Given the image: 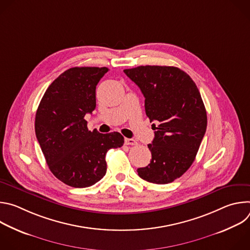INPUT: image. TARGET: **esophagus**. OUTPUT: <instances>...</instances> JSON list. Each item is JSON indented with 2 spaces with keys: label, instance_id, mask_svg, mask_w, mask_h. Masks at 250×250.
Returning a JSON list of instances; mask_svg holds the SVG:
<instances>
[{
  "label": "esophagus",
  "instance_id": "34e87169",
  "mask_svg": "<svg viewBox=\"0 0 250 250\" xmlns=\"http://www.w3.org/2000/svg\"><path fill=\"white\" fill-rule=\"evenodd\" d=\"M125 144L126 146H136L137 142L132 138H125Z\"/></svg>",
  "mask_w": 250,
  "mask_h": 250
}]
</instances>
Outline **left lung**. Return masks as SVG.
Segmentation results:
<instances>
[{
    "label": "left lung",
    "instance_id": "8db88e82",
    "mask_svg": "<svg viewBox=\"0 0 250 250\" xmlns=\"http://www.w3.org/2000/svg\"><path fill=\"white\" fill-rule=\"evenodd\" d=\"M125 75L144 94L146 113L154 128L150 163L137 169L142 179L168 184L192 165L207 129V112L192 78L173 66H138Z\"/></svg>",
    "mask_w": 250,
    "mask_h": 250
}]
</instances>
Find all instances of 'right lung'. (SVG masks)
I'll use <instances>...</instances> for the list:
<instances>
[{"label":"right lung","instance_id":"1","mask_svg":"<svg viewBox=\"0 0 250 250\" xmlns=\"http://www.w3.org/2000/svg\"><path fill=\"white\" fill-rule=\"evenodd\" d=\"M106 67H73L45 91L35 115V135L52 174L64 184L86 188L105 175V154L122 147L117 131L100 133L87 127L86 114L96 108V87Z\"/></svg>","mask_w":250,"mask_h":250}]
</instances>
